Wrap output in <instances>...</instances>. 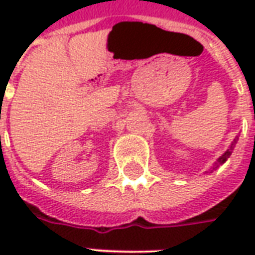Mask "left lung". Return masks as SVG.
<instances>
[{"label":"left lung","instance_id":"obj_1","mask_svg":"<svg viewBox=\"0 0 255 255\" xmlns=\"http://www.w3.org/2000/svg\"><path fill=\"white\" fill-rule=\"evenodd\" d=\"M238 136H236L235 139H234V142H232V143H231V146H230V149L227 150V151H225L224 154L221 155V157H220L219 160L216 161V162H214L213 164V166H212V169H210V172H213V171H216V169H217V168H219L220 165H223V164H224L225 161L228 160V158H230V155H231V153H232V150H234V147H235V144H236V142H238Z\"/></svg>","mask_w":255,"mask_h":255}]
</instances>
